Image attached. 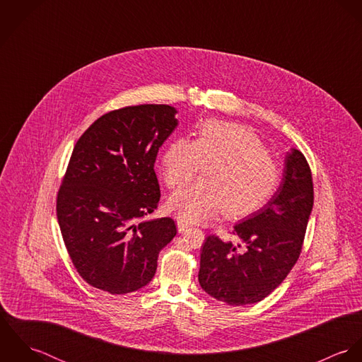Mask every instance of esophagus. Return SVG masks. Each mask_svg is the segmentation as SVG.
Here are the masks:
<instances>
[{"mask_svg":"<svg viewBox=\"0 0 362 362\" xmlns=\"http://www.w3.org/2000/svg\"><path fill=\"white\" fill-rule=\"evenodd\" d=\"M188 227H189V226H188L187 223H184V221H181V220L177 221V230H178V233H184Z\"/></svg>","mask_w":362,"mask_h":362,"instance_id":"obj_1","label":"esophagus"}]
</instances>
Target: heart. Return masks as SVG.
Instances as JSON below:
<instances>
[{"label":"heart","mask_w":362,"mask_h":362,"mask_svg":"<svg viewBox=\"0 0 362 362\" xmlns=\"http://www.w3.org/2000/svg\"><path fill=\"white\" fill-rule=\"evenodd\" d=\"M206 165L204 178L174 192L167 209L184 223H201L221 211L243 218L264 206L279 188L281 171L263 142L250 128L206 121L194 141L177 138L160 157V171L168 188L189 181Z\"/></svg>","instance_id":"obj_1"}]
</instances>
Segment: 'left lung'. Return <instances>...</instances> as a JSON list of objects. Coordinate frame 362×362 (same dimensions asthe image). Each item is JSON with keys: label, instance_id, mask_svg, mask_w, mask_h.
Wrapping results in <instances>:
<instances>
[{"label": "left lung", "instance_id": "left-lung-1", "mask_svg": "<svg viewBox=\"0 0 362 362\" xmlns=\"http://www.w3.org/2000/svg\"><path fill=\"white\" fill-rule=\"evenodd\" d=\"M313 206V184L304 155L291 149L270 201L234 226L238 243L209 235L201 252L199 284L228 305L266 298L300 258Z\"/></svg>", "mask_w": 362, "mask_h": 362}]
</instances>
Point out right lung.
Returning <instances> with one entry per match:
<instances>
[{"label": "right lung", "mask_w": 362, "mask_h": 362, "mask_svg": "<svg viewBox=\"0 0 362 362\" xmlns=\"http://www.w3.org/2000/svg\"><path fill=\"white\" fill-rule=\"evenodd\" d=\"M167 104L110 111L78 139L57 195V218L75 269L90 286L128 294L155 276L175 237L171 217L146 220L160 201L155 161L178 125Z\"/></svg>", "instance_id": "add662e5"}]
</instances>
